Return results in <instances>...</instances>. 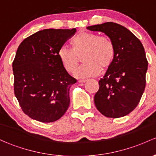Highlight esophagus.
I'll list each match as a JSON object with an SVG mask.
<instances>
[{
    "label": "esophagus",
    "instance_id": "obj_1",
    "mask_svg": "<svg viewBox=\"0 0 156 156\" xmlns=\"http://www.w3.org/2000/svg\"><path fill=\"white\" fill-rule=\"evenodd\" d=\"M78 82L80 83H85V82H86V80H80Z\"/></svg>",
    "mask_w": 156,
    "mask_h": 156
}]
</instances>
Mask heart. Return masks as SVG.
Returning <instances> with one entry per match:
<instances>
[{
	"instance_id": "b5f03b06",
	"label": "heart",
	"mask_w": 156,
	"mask_h": 156,
	"mask_svg": "<svg viewBox=\"0 0 156 156\" xmlns=\"http://www.w3.org/2000/svg\"><path fill=\"white\" fill-rule=\"evenodd\" d=\"M72 49L62 46L58 56L65 69L73 73L83 56L84 64L75 71L78 78L91 77L98 75L100 69L105 71L111 67L115 57V47L105 36L94 33L82 32L71 41Z\"/></svg>"
}]
</instances>
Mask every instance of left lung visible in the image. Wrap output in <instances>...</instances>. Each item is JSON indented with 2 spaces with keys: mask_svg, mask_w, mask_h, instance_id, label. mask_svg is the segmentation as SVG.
Here are the masks:
<instances>
[{
  "mask_svg": "<svg viewBox=\"0 0 156 156\" xmlns=\"http://www.w3.org/2000/svg\"><path fill=\"white\" fill-rule=\"evenodd\" d=\"M87 29L104 33L115 47V60L99 81L94 98L96 108L107 118L126 116L136 108L145 89L148 62L143 44L128 29L116 23Z\"/></svg>",
  "mask_w": 156,
  "mask_h": 156,
  "instance_id": "8db88e82",
  "label": "left lung"
}]
</instances>
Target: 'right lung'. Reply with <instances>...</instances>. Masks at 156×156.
Here are the masks:
<instances>
[{
  "instance_id": "obj_1",
  "label": "right lung",
  "mask_w": 156,
  "mask_h": 156,
  "mask_svg": "<svg viewBox=\"0 0 156 156\" xmlns=\"http://www.w3.org/2000/svg\"><path fill=\"white\" fill-rule=\"evenodd\" d=\"M76 33L46 29L26 38L12 62L14 93L25 115L42 123L57 120L70 105L69 90L76 80L63 67L58 52Z\"/></svg>"
}]
</instances>
